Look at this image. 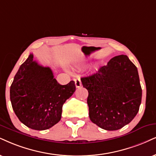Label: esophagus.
<instances>
[{"label":"esophagus","mask_w":156,"mask_h":156,"mask_svg":"<svg viewBox=\"0 0 156 156\" xmlns=\"http://www.w3.org/2000/svg\"><path fill=\"white\" fill-rule=\"evenodd\" d=\"M74 82H75V86L76 87H80L82 86V82H81V80L80 78H76L74 80Z\"/></svg>","instance_id":"obj_1"}]
</instances>
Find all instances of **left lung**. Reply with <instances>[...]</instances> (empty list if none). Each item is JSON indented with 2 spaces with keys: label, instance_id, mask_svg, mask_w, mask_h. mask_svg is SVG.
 Wrapping results in <instances>:
<instances>
[{
  "label": "left lung",
  "instance_id": "left-lung-1",
  "mask_svg": "<svg viewBox=\"0 0 156 156\" xmlns=\"http://www.w3.org/2000/svg\"><path fill=\"white\" fill-rule=\"evenodd\" d=\"M81 81L88 91L90 119L99 127L118 130L137 115L142 88L137 67L127 55L112 58L106 66Z\"/></svg>",
  "mask_w": 156,
  "mask_h": 156
}]
</instances>
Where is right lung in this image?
Here are the masks:
<instances>
[{
  "label": "right lung",
  "mask_w": 156,
  "mask_h": 156,
  "mask_svg": "<svg viewBox=\"0 0 156 156\" xmlns=\"http://www.w3.org/2000/svg\"><path fill=\"white\" fill-rule=\"evenodd\" d=\"M75 90L74 81L58 83L51 68L38 64L30 53L15 75L10 99L21 122L32 129L45 130L61 120L63 103Z\"/></svg>",
  "instance_id": "1"
}]
</instances>
